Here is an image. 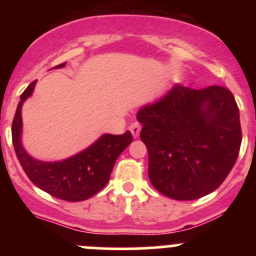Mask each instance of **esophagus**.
I'll list each match as a JSON object with an SVG mask.
<instances>
[{
  "instance_id": "1",
  "label": "esophagus",
  "mask_w": 256,
  "mask_h": 256,
  "mask_svg": "<svg viewBox=\"0 0 256 256\" xmlns=\"http://www.w3.org/2000/svg\"><path fill=\"white\" fill-rule=\"evenodd\" d=\"M130 133L133 134V137H134V138H137V137L140 136V132H141V124L137 123V122L133 124H130Z\"/></svg>"
}]
</instances>
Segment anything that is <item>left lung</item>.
I'll return each mask as SVG.
<instances>
[{
  "label": "left lung",
  "instance_id": "obj_1",
  "mask_svg": "<svg viewBox=\"0 0 256 256\" xmlns=\"http://www.w3.org/2000/svg\"><path fill=\"white\" fill-rule=\"evenodd\" d=\"M148 152V178L162 195L195 200L220 186L242 141L234 94L222 86L176 84L137 112Z\"/></svg>",
  "mask_w": 256,
  "mask_h": 256
}]
</instances>
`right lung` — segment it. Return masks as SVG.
Segmentation results:
<instances>
[{"mask_svg":"<svg viewBox=\"0 0 256 256\" xmlns=\"http://www.w3.org/2000/svg\"><path fill=\"white\" fill-rule=\"evenodd\" d=\"M64 66L65 62L55 68ZM36 83L37 80L32 82L20 96L11 126L18 160L29 180L54 198L65 201L87 200L108 184L118 156L132 142V134L130 130L119 136L105 133L90 148L60 162H42L32 158L22 144V108L34 91Z\"/></svg>","mask_w":256,"mask_h":256,"instance_id":"obj_1","label":"right lung"}]
</instances>
